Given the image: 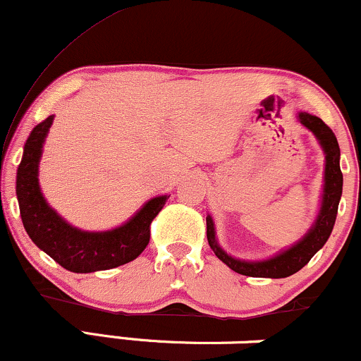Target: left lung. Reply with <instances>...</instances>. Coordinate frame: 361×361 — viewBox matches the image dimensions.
<instances>
[{
    "label": "left lung",
    "mask_w": 361,
    "mask_h": 361,
    "mask_svg": "<svg viewBox=\"0 0 361 361\" xmlns=\"http://www.w3.org/2000/svg\"><path fill=\"white\" fill-rule=\"evenodd\" d=\"M299 120L302 126L314 132V135L319 139V144L326 152L324 195H322L321 212H319L312 229L309 231L307 235L300 243H297L290 250L280 252L279 256L267 261H241L231 258L215 241L214 222L212 217L209 215L207 217V239H209L210 247L222 263H226L231 270L239 273V275L256 276V279H285V276L293 275V273L302 270L309 263L310 258L324 246L334 227L339 198H341L343 193V173L341 168H339L338 139L334 132L316 115L300 111Z\"/></svg>",
    "instance_id": "8db88e82"
}]
</instances>
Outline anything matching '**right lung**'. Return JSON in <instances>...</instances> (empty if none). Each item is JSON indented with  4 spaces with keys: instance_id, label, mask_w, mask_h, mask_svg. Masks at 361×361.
I'll return each mask as SVG.
<instances>
[{
    "instance_id": "add662e5",
    "label": "right lung",
    "mask_w": 361,
    "mask_h": 361,
    "mask_svg": "<svg viewBox=\"0 0 361 361\" xmlns=\"http://www.w3.org/2000/svg\"><path fill=\"white\" fill-rule=\"evenodd\" d=\"M52 120L54 115L30 132L16 171V197L25 231L40 250L74 273L111 270L135 259L146 250L151 239V222L161 212L168 197L163 195L149 200L130 221L114 231L86 233L71 227L44 200L37 178L42 144Z\"/></svg>"
}]
</instances>
